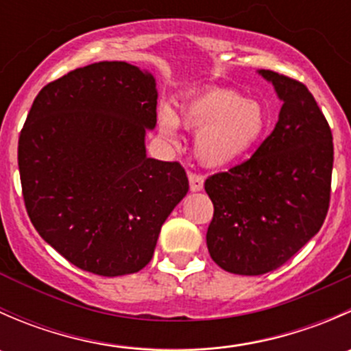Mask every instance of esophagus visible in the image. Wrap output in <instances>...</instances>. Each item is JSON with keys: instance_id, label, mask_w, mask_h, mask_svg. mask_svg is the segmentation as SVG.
<instances>
[{"instance_id": "esophagus-1", "label": "esophagus", "mask_w": 351, "mask_h": 351, "mask_svg": "<svg viewBox=\"0 0 351 351\" xmlns=\"http://www.w3.org/2000/svg\"><path fill=\"white\" fill-rule=\"evenodd\" d=\"M189 182H190V190L192 192H200L204 189V176L197 175V173H189Z\"/></svg>"}]
</instances>
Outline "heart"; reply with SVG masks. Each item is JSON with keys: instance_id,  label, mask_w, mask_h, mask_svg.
I'll list each match as a JSON object with an SVG mask.
<instances>
[{"instance_id": "obj_1", "label": "heart", "mask_w": 351, "mask_h": 351, "mask_svg": "<svg viewBox=\"0 0 351 351\" xmlns=\"http://www.w3.org/2000/svg\"><path fill=\"white\" fill-rule=\"evenodd\" d=\"M159 132L176 143L180 122L197 130L195 154L208 168H222L239 161L261 139L267 115L260 104L244 100L238 91L210 88L192 95L178 115L169 107L158 113Z\"/></svg>"}]
</instances>
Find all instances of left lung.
Instances as JSON below:
<instances>
[{
    "mask_svg": "<svg viewBox=\"0 0 351 351\" xmlns=\"http://www.w3.org/2000/svg\"><path fill=\"white\" fill-rule=\"evenodd\" d=\"M282 108L274 132L247 161L205 180L214 204L207 231L212 260L229 274L282 267L323 226L329 207L332 136L302 83L260 69Z\"/></svg>",
    "mask_w": 351,
    "mask_h": 351,
    "instance_id": "8db88e82",
    "label": "left lung"
}]
</instances>
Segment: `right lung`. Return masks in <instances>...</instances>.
Returning <instances> with one entry per match:
<instances>
[{"mask_svg":"<svg viewBox=\"0 0 351 351\" xmlns=\"http://www.w3.org/2000/svg\"><path fill=\"white\" fill-rule=\"evenodd\" d=\"M153 74L120 61L80 67L35 97L19 139L25 207L45 243L101 277L136 274L189 192L180 162L146 156Z\"/></svg>","mask_w":351,"mask_h":351,"instance_id":"add662e5","label":"right lung"}]
</instances>
